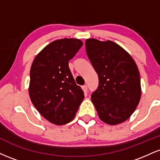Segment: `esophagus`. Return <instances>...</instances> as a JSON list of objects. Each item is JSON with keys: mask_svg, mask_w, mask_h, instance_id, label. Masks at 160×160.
Listing matches in <instances>:
<instances>
[{"mask_svg": "<svg viewBox=\"0 0 160 160\" xmlns=\"http://www.w3.org/2000/svg\"><path fill=\"white\" fill-rule=\"evenodd\" d=\"M82 91H83L85 93L87 92V89H88L87 86H86V85L82 86Z\"/></svg>", "mask_w": 160, "mask_h": 160, "instance_id": "obj_1", "label": "esophagus"}]
</instances>
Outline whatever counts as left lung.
Segmentation results:
<instances>
[{
    "mask_svg": "<svg viewBox=\"0 0 160 160\" xmlns=\"http://www.w3.org/2000/svg\"><path fill=\"white\" fill-rule=\"evenodd\" d=\"M88 58L98 76L92 102L101 120L110 125L126 121L141 99V78L135 61L114 42L86 40Z\"/></svg>",
    "mask_w": 160,
    "mask_h": 160,
    "instance_id": "1",
    "label": "left lung"
}]
</instances>
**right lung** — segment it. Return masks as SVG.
Returning <instances> with one entry per match:
<instances>
[{"label": "right lung", "instance_id": "1", "mask_svg": "<svg viewBox=\"0 0 160 160\" xmlns=\"http://www.w3.org/2000/svg\"><path fill=\"white\" fill-rule=\"evenodd\" d=\"M74 38L55 40L42 49L33 61L29 95L38 112L52 123L64 125L74 118L84 98L75 82L68 62L81 48Z\"/></svg>", "mask_w": 160, "mask_h": 160}]
</instances>
